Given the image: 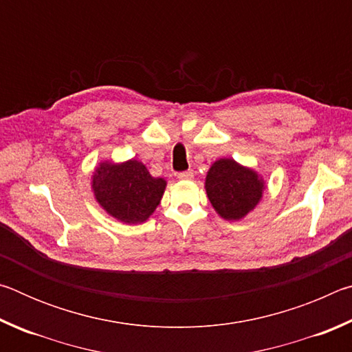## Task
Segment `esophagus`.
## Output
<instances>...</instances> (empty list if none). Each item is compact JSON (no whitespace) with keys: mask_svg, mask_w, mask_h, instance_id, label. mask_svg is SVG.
Here are the masks:
<instances>
[{"mask_svg":"<svg viewBox=\"0 0 352 352\" xmlns=\"http://www.w3.org/2000/svg\"><path fill=\"white\" fill-rule=\"evenodd\" d=\"M177 177L180 178V180H192L194 172L192 170H182V172H178Z\"/></svg>","mask_w":352,"mask_h":352,"instance_id":"obj_1","label":"esophagus"}]
</instances>
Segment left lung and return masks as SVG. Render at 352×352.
I'll list each match as a JSON object with an SVG mask.
<instances>
[{"label": "left lung", "instance_id": "8db88e82", "mask_svg": "<svg viewBox=\"0 0 352 352\" xmlns=\"http://www.w3.org/2000/svg\"><path fill=\"white\" fill-rule=\"evenodd\" d=\"M205 184L214 210L228 220L242 219L252 211L264 189V183L256 172L228 158L219 160L211 166Z\"/></svg>", "mask_w": 352, "mask_h": 352}]
</instances>
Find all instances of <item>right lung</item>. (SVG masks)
Here are the masks:
<instances>
[{
  "instance_id": "obj_1",
  "label": "right lung",
  "mask_w": 352,
  "mask_h": 352,
  "mask_svg": "<svg viewBox=\"0 0 352 352\" xmlns=\"http://www.w3.org/2000/svg\"><path fill=\"white\" fill-rule=\"evenodd\" d=\"M164 188L163 178L152 177L136 160L124 164L102 163L93 175V190L100 206L126 223L144 222L160 205Z\"/></svg>"
}]
</instances>
